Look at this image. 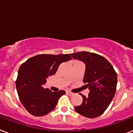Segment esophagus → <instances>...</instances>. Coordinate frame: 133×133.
<instances>
[{
	"label": "esophagus",
	"instance_id": "esophagus-1",
	"mask_svg": "<svg viewBox=\"0 0 133 133\" xmlns=\"http://www.w3.org/2000/svg\"><path fill=\"white\" fill-rule=\"evenodd\" d=\"M66 94H68L69 95H73L74 93H73V92H71V91H66Z\"/></svg>",
	"mask_w": 133,
	"mask_h": 133
}]
</instances>
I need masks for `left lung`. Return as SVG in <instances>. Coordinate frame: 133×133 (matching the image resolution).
<instances>
[{"label": "left lung", "mask_w": 133, "mask_h": 133, "mask_svg": "<svg viewBox=\"0 0 133 133\" xmlns=\"http://www.w3.org/2000/svg\"><path fill=\"white\" fill-rule=\"evenodd\" d=\"M73 58L85 64L83 82L89 89L88 96H83V103L75 110L87 118H96L105 111L115 96L117 75L114 68L101 55L94 52H82L70 54Z\"/></svg>", "instance_id": "8db88e82"}]
</instances>
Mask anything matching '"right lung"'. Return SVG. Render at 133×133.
Here are the masks:
<instances>
[{"mask_svg": "<svg viewBox=\"0 0 133 133\" xmlns=\"http://www.w3.org/2000/svg\"><path fill=\"white\" fill-rule=\"evenodd\" d=\"M71 59L68 54L35 55L21 65L16 87L21 103L26 110L36 117H42L53 110L65 94L64 90L44 89L48 77L57 71L59 64Z\"/></svg>", "mask_w": 133, "mask_h": 133, "instance_id": "obj_1", "label": "right lung"}]
</instances>
